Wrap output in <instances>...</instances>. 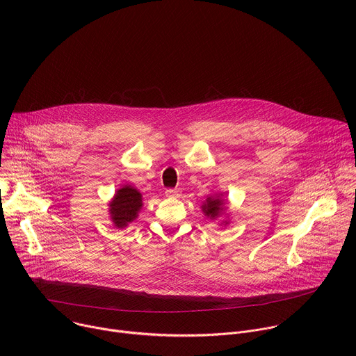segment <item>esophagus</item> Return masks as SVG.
Masks as SVG:
<instances>
[{"mask_svg":"<svg viewBox=\"0 0 356 356\" xmlns=\"http://www.w3.org/2000/svg\"><path fill=\"white\" fill-rule=\"evenodd\" d=\"M165 194H166V197L176 198V197H179V195H180V191H179V190H176V188H168V190L165 191Z\"/></svg>","mask_w":356,"mask_h":356,"instance_id":"1","label":"esophagus"}]
</instances>
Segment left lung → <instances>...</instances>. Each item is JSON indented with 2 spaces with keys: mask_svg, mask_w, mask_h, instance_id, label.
I'll return each mask as SVG.
<instances>
[{
  "mask_svg": "<svg viewBox=\"0 0 356 356\" xmlns=\"http://www.w3.org/2000/svg\"><path fill=\"white\" fill-rule=\"evenodd\" d=\"M201 210H202V213H204V216L209 217L210 220L221 218L227 211V200L224 198L222 193L209 197L204 202H202ZM221 224L227 225L228 221H222Z\"/></svg>",
  "mask_w": 356,
  "mask_h": 356,
  "instance_id": "obj_1",
  "label": "left lung"
}]
</instances>
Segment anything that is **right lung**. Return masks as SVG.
Listing matches in <instances>:
<instances>
[{
	"label": "right lung",
	"mask_w": 356,
	"mask_h": 356,
	"mask_svg": "<svg viewBox=\"0 0 356 356\" xmlns=\"http://www.w3.org/2000/svg\"><path fill=\"white\" fill-rule=\"evenodd\" d=\"M143 206L142 194L131 184L120 187L108 202V214L115 228H125L138 218Z\"/></svg>",
	"instance_id": "right-lung-1"
}]
</instances>
